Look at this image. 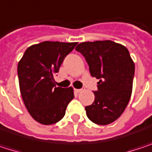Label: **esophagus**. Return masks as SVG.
Here are the masks:
<instances>
[{
	"label": "esophagus",
	"instance_id": "1",
	"mask_svg": "<svg viewBox=\"0 0 152 152\" xmlns=\"http://www.w3.org/2000/svg\"><path fill=\"white\" fill-rule=\"evenodd\" d=\"M75 91H76V93H80V92H82V91H83V89H76V90H75Z\"/></svg>",
	"mask_w": 152,
	"mask_h": 152
}]
</instances>
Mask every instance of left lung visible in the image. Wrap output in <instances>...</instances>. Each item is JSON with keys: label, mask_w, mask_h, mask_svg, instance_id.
Returning <instances> with one entry per match:
<instances>
[{"label": "left lung", "mask_w": 152, "mask_h": 152, "mask_svg": "<svg viewBox=\"0 0 152 152\" xmlns=\"http://www.w3.org/2000/svg\"><path fill=\"white\" fill-rule=\"evenodd\" d=\"M98 82V91L91 106H85L87 117L98 125L116 121L127 107L132 93L135 63L129 50L112 40L83 42L76 47Z\"/></svg>", "instance_id": "8db88e82"}]
</instances>
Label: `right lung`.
Returning <instances> with one entry per match:
<instances>
[{
	"instance_id": "add662e5",
	"label": "right lung",
	"mask_w": 152,
	"mask_h": 152,
	"mask_svg": "<svg viewBox=\"0 0 152 152\" xmlns=\"http://www.w3.org/2000/svg\"><path fill=\"white\" fill-rule=\"evenodd\" d=\"M76 42L44 41L26 49L18 62L17 74L23 101L38 122L51 125L61 121L74 99L72 87H56L53 76Z\"/></svg>"
}]
</instances>
